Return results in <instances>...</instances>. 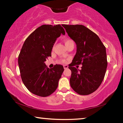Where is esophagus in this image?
<instances>
[{"instance_id":"34e87169","label":"esophagus","mask_w":123,"mask_h":123,"mask_svg":"<svg viewBox=\"0 0 123 123\" xmlns=\"http://www.w3.org/2000/svg\"><path fill=\"white\" fill-rule=\"evenodd\" d=\"M63 68H64V69H67V68H68V66H67V65H64L63 66Z\"/></svg>"}]
</instances>
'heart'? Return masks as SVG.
<instances>
[{"mask_svg": "<svg viewBox=\"0 0 123 123\" xmlns=\"http://www.w3.org/2000/svg\"><path fill=\"white\" fill-rule=\"evenodd\" d=\"M71 42H73V41L72 39H66L65 41H64V43H65V45L68 44V43H71ZM61 61L62 62H63V63H65L66 62V60H61Z\"/></svg>", "mask_w": 123, "mask_h": 123, "instance_id": "heart-1", "label": "heart"}]
</instances>
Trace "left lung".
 Masks as SVG:
<instances>
[{"label": "left lung", "instance_id": "left-lung-1", "mask_svg": "<svg viewBox=\"0 0 123 123\" xmlns=\"http://www.w3.org/2000/svg\"><path fill=\"white\" fill-rule=\"evenodd\" d=\"M76 44V53L68 68L71 70L70 85L80 95L94 92L100 86L106 71V48L98 35L82 25L62 24ZM82 64V69L74 67Z\"/></svg>", "mask_w": 123, "mask_h": 123}]
</instances>
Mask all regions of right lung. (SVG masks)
Returning a JSON list of instances; mask_svg holds the SVG:
<instances>
[{"instance_id": "add662e5", "label": "right lung", "mask_w": 123, "mask_h": 123, "mask_svg": "<svg viewBox=\"0 0 123 123\" xmlns=\"http://www.w3.org/2000/svg\"><path fill=\"white\" fill-rule=\"evenodd\" d=\"M65 31L61 25H43L25 39L18 56L20 76L27 89L33 94L45 97L57 89L63 73L62 65L49 69L44 62L51 56L53 45Z\"/></svg>"}]
</instances>
